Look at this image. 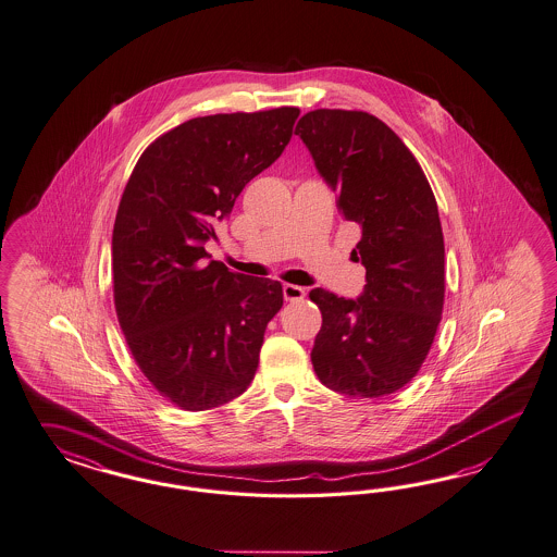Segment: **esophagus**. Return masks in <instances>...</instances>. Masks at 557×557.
Here are the masks:
<instances>
[{"label": "esophagus", "instance_id": "esophagus-1", "mask_svg": "<svg viewBox=\"0 0 557 557\" xmlns=\"http://www.w3.org/2000/svg\"><path fill=\"white\" fill-rule=\"evenodd\" d=\"M284 298H286V302H302L306 298V292H304V287L286 284L284 286Z\"/></svg>", "mask_w": 557, "mask_h": 557}]
</instances>
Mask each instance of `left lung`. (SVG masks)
I'll return each instance as SVG.
<instances>
[{
  "label": "left lung",
  "mask_w": 557,
  "mask_h": 557,
  "mask_svg": "<svg viewBox=\"0 0 557 557\" xmlns=\"http://www.w3.org/2000/svg\"><path fill=\"white\" fill-rule=\"evenodd\" d=\"M338 214L361 226L354 255L361 298L317 287L322 326L312 366L326 388L388 396L419 373L445 302V245L437 202L417 157L388 124L361 110L319 108L296 124Z\"/></svg>",
  "instance_id": "obj_1"
}]
</instances>
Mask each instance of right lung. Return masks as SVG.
Returning a JSON list of instances; mask_svg holds the SVG:
<instances>
[{
  "instance_id": "add662e5",
  "label": "right lung",
  "mask_w": 557,
  "mask_h": 557,
  "mask_svg": "<svg viewBox=\"0 0 557 557\" xmlns=\"http://www.w3.org/2000/svg\"><path fill=\"white\" fill-rule=\"evenodd\" d=\"M300 108L191 119L154 138L120 198L114 306L138 370L182 410L249 388L280 282L206 261L203 240L238 194L286 149Z\"/></svg>"
}]
</instances>
